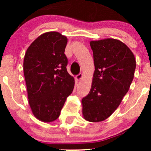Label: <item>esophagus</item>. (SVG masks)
<instances>
[{"label":"esophagus","mask_w":151,"mask_h":151,"mask_svg":"<svg viewBox=\"0 0 151 151\" xmlns=\"http://www.w3.org/2000/svg\"><path fill=\"white\" fill-rule=\"evenodd\" d=\"M82 77H83V75H82V73H80L76 76V79L77 81H80V80L82 78Z\"/></svg>","instance_id":"1"}]
</instances>
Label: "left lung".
Segmentation results:
<instances>
[{
	"label": "left lung",
	"mask_w": 151,
	"mask_h": 151,
	"mask_svg": "<svg viewBox=\"0 0 151 151\" xmlns=\"http://www.w3.org/2000/svg\"><path fill=\"white\" fill-rule=\"evenodd\" d=\"M95 71L91 88L82 98V116L98 122L110 117L127 94L133 80L135 56L122 41L114 38L92 40Z\"/></svg>",
	"instance_id": "1"
}]
</instances>
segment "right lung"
<instances>
[{
  "label": "right lung",
  "mask_w": 151,
  "mask_h": 151,
  "mask_svg": "<svg viewBox=\"0 0 151 151\" xmlns=\"http://www.w3.org/2000/svg\"><path fill=\"white\" fill-rule=\"evenodd\" d=\"M67 38L57 32L39 36L27 49L23 71L28 102L33 114L43 122L59 117L74 88V78L67 71L65 54Z\"/></svg>",
  "instance_id": "add662e5"
}]
</instances>
